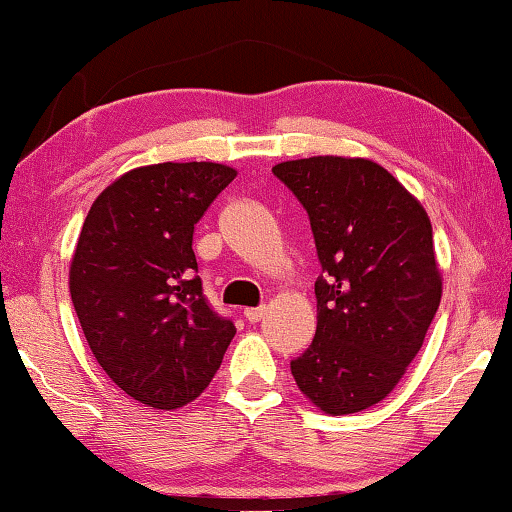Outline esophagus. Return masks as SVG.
<instances>
[{
    "label": "esophagus",
    "instance_id": "1",
    "mask_svg": "<svg viewBox=\"0 0 512 512\" xmlns=\"http://www.w3.org/2000/svg\"><path fill=\"white\" fill-rule=\"evenodd\" d=\"M264 314H266V307H250L244 311L248 323H259V320L264 318Z\"/></svg>",
    "mask_w": 512,
    "mask_h": 512
}]
</instances>
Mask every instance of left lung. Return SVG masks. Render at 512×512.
Instances as JSON below:
<instances>
[{
    "mask_svg": "<svg viewBox=\"0 0 512 512\" xmlns=\"http://www.w3.org/2000/svg\"><path fill=\"white\" fill-rule=\"evenodd\" d=\"M309 214L318 262V325L291 361L305 397L329 415L375 406L424 343L443 280L431 221L377 162L341 155L273 167Z\"/></svg>",
    "mask_w": 512,
    "mask_h": 512,
    "instance_id": "8db88e82",
    "label": "left lung"
}]
</instances>
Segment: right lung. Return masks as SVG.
Wrapping results in <instances>:
<instances>
[{
    "mask_svg": "<svg viewBox=\"0 0 512 512\" xmlns=\"http://www.w3.org/2000/svg\"><path fill=\"white\" fill-rule=\"evenodd\" d=\"M237 171L162 162L124 173L92 203L69 266V293L94 359L153 409L196 400L235 336L207 305L194 225Z\"/></svg>",
    "mask_w": 512,
    "mask_h": 512,
    "instance_id": "add662e5",
    "label": "right lung"
}]
</instances>
